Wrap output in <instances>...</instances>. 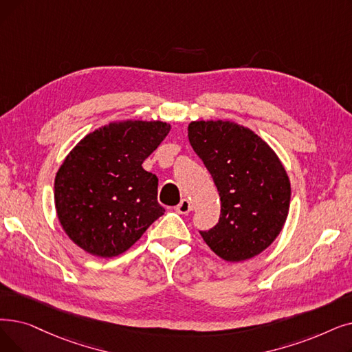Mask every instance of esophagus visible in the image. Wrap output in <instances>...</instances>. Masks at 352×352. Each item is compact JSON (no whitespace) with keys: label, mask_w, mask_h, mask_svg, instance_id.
Segmentation results:
<instances>
[{"label":"esophagus","mask_w":352,"mask_h":352,"mask_svg":"<svg viewBox=\"0 0 352 352\" xmlns=\"http://www.w3.org/2000/svg\"><path fill=\"white\" fill-rule=\"evenodd\" d=\"M175 211L178 214H188L191 211V203L184 198V200H181V203L175 207Z\"/></svg>","instance_id":"esophagus-1"}]
</instances>
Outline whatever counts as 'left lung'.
I'll return each instance as SVG.
<instances>
[{
	"label": "left lung",
	"mask_w": 352,
	"mask_h": 352,
	"mask_svg": "<svg viewBox=\"0 0 352 352\" xmlns=\"http://www.w3.org/2000/svg\"><path fill=\"white\" fill-rule=\"evenodd\" d=\"M188 140L217 187L219 223L200 232L227 262L261 254L282 232L290 204V182L274 151L253 131L230 120H195Z\"/></svg>",
	"instance_id": "1"
}]
</instances>
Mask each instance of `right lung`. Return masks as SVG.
Segmentation results:
<instances>
[{
  "instance_id": "obj_1",
  "label": "right lung",
  "mask_w": 352,
  "mask_h": 352,
  "mask_svg": "<svg viewBox=\"0 0 352 352\" xmlns=\"http://www.w3.org/2000/svg\"><path fill=\"white\" fill-rule=\"evenodd\" d=\"M161 120L112 122L86 135L58 168L54 204L60 224L85 252H126L160 219L158 178L142 162L170 132Z\"/></svg>"
}]
</instances>
